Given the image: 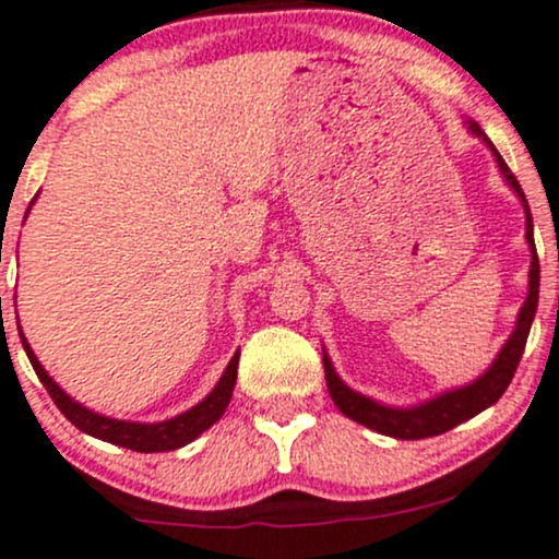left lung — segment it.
Segmentation results:
<instances>
[{
  "instance_id": "obj_1",
  "label": "left lung",
  "mask_w": 559,
  "mask_h": 559,
  "mask_svg": "<svg viewBox=\"0 0 559 559\" xmlns=\"http://www.w3.org/2000/svg\"><path fill=\"white\" fill-rule=\"evenodd\" d=\"M469 132L475 138H480L483 143L488 145L490 153L496 156V164H499L501 175L509 182V188L518 193V199L523 201L525 210V238H528L531 247V273H528V297H525L523 308L518 312V323H514L512 336L507 340V345L501 347V353L496 355V360L490 364V369L483 373L480 379L475 382L464 384V388L449 390L443 395L432 397V401L419 403V406L411 408H395V406H382V403L371 401V397L360 395V392L349 390L340 377H336L334 366H331L329 355L323 353V369H326V388L331 401L336 403V408L347 416V419L358 421V425L373 429V432L390 435V438L397 440H421V438H432V435H443L453 429L462 421L472 419L480 411H486L488 406H493L504 390L512 382L514 371H518L520 358H523L525 342H528L531 334V323L533 316H536L538 308V254H536V241H533V217L528 210V201H525L523 188H520L518 177L512 175L507 167L504 158L499 156L496 145L486 138V132L469 121Z\"/></svg>"
}]
</instances>
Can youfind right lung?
Instances as JSON below:
<instances>
[{"label":"right lung","instance_id":"obj_1","mask_svg":"<svg viewBox=\"0 0 559 559\" xmlns=\"http://www.w3.org/2000/svg\"><path fill=\"white\" fill-rule=\"evenodd\" d=\"M23 349H26L31 366H34L36 377L45 384V390L50 392L55 406L60 408V414L71 421L73 427L82 429V432L92 435L97 440H106V443L121 445V449L140 451V453H156V451H175L188 445L190 440L199 438L204 429H210L219 416L228 408L233 388H236V373H238V353L233 355L228 369H225L219 382L214 384V390L204 397L201 403H195L193 408L186 411V414L175 416V419L167 421H153V425H140V421H124V419H110V416L95 414V411L84 408L82 403L73 401L71 395H66L58 384L52 382V377L41 369V364L36 360L34 349L26 342L21 331Z\"/></svg>","mask_w":559,"mask_h":559}]
</instances>
